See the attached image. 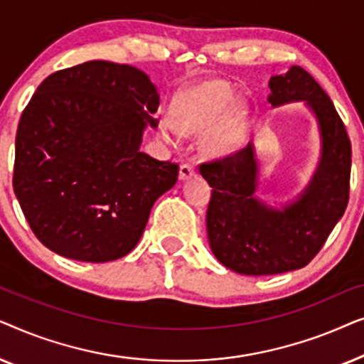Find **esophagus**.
Here are the masks:
<instances>
[{"instance_id":"34e87169","label":"esophagus","mask_w":364,"mask_h":364,"mask_svg":"<svg viewBox=\"0 0 364 364\" xmlns=\"http://www.w3.org/2000/svg\"><path fill=\"white\" fill-rule=\"evenodd\" d=\"M192 176H196V168H193L192 164H182L181 171H178V178H181V181H187V178H191Z\"/></svg>"}]
</instances>
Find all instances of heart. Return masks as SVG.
Returning a JSON list of instances; mask_svg holds the SVG:
<instances>
[{"mask_svg": "<svg viewBox=\"0 0 364 364\" xmlns=\"http://www.w3.org/2000/svg\"><path fill=\"white\" fill-rule=\"evenodd\" d=\"M232 102V92L222 84H208L193 89L183 96L173 109V126L182 134H198L213 126ZM159 134L168 144L177 142V132L162 126ZM233 147V137L227 129L213 132L205 139V149L212 154L228 152Z\"/></svg>", "mask_w": 364, "mask_h": 364, "instance_id": "1", "label": "heart"}]
</instances>
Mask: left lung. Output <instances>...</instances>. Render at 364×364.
<instances>
[{
	"label": "left lung",
	"mask_w": 364,
	"mask_h": 364,
	"mask_svg": "<svg viewBox=\"0 0 364 364\" xmlns=\"http://www.w3.org/2000/svg\"><path fill=\"white\" fill-rule=\"evenodd\" d=\"M268 86L273 107L305 101L320 126V164L296 200L278 210L253 196L258 166L252 144L198 167L212 187L207 233L213 255L230 270L255 277L308 265L350 198L351 142L328 94L300 66L273 76Z\"/></svg>",
	"instance_id": "left-lung-1"
}]
</instances>
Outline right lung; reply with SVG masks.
Listing matches in <instances>:
<instances>
[{
	"label": "right lung",
	"instance_id": "obj_1",
	"mask_svg": "<svg viewBox=\"0 0 364 364\" xmlns=\"http://www.w3.org/2000/svg\"><path fill=\"white\" fill-rule=\"evenodd\" d=\"M157 107L156 86L129 64L87 61L39 84L18 124L13 188L44 247L104 263L137 245L178 176L139 149Z\"/></svg>",
	"mask_w": 364,
	"mask_h": 364
}]
</instances>
